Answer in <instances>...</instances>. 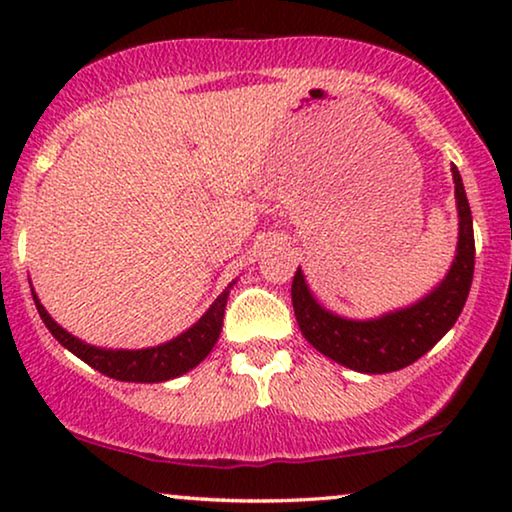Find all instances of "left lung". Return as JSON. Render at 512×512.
I'll use <instances>...</instances> for the list:
<instances>
[{
	"instance_id": "8db88e82",
	"label": "left lung",
	"mask_w": 512,
	"mask_h": 512,
	"mask_svg": "<svg viewBox=\"0 0 512 512\" xmlns=\"http://www.w3.org/2000/svg\"><path fill=\"white\" fill-rule=\"evenodd\" d=\"M454 195L459 209L457 256L436 291L405 310L380 319L352 321L326 312L307 289L303 272L296 270L291 284L293 312L305 340L328 359L359 373H394L424 356L454 326L464 310L475 268L473 216L461 174L452 165Z\"/></svg>"
}]
</instances>
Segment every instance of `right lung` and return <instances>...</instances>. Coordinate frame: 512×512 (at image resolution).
I'll list each match as a JSON object with an SVG mask.
<instances>
[{"instance_id": "right-lung-1", "label": "right lung", "mask_w": 512, "mask_h": 512, "mask_svg": "<svg viewBox=\"0 0 512 512\" xmlns=\"http://www.w3.org/2000/svg\"><path fill=\"white\" fill-rule=\"evenodd\" d=\"M226 300L228 289L214 300V305L205 312V317H202L195 326L188 328L186 333H181L179 338L151 349H135V352H130V349H118V352H114V349L90 347L86 342L76 340L74 335H69L65 328L55 324V321L48 317L44 305L39 303L37 296H34V305H37L39 317L44 319V324L48 331L53 333V338L58 340L62 347H67L69 352L79 356L81 361H86L88 366L100 370L102 375L123 382H165L172 380V377L188 373V370L198 366V363L212 352V347L221 335Z\"/></svg>"}]
</instances>
